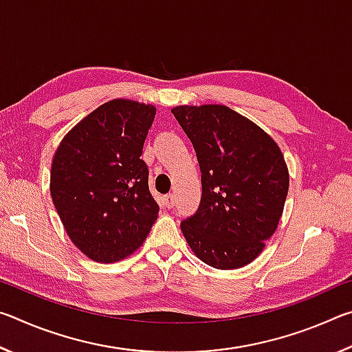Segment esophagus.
<instances>
[{"label":"esophagus","instance_id":"1","mask_svg":"<svg viewBox=\"0 0 352 352\" xmlns=\"http://www.w3.org/2000/svg\"><path fill=\"white\" fill-rule=\"evenodd\" d=\"M164 205H166V208H172L175 205V195L174 194H168L164 197Z\"/></svg>","mask_w":352,"mask_h":352}]
</instances>
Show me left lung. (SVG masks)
I'll return each instance as SVG.
<instances>
[{
  "label": "left lung",
  "mask_w": 352,
  "mask_h": 352,
  "mask_svg": "<svg viewBox=\"0 0 352 352\" xmlns=\"http://www.w3.org/2000/svg\"><path fill=\"white\" fill-rule=\"evenodd\" d=\"M172 113L197 153L199 211L182 222L194 254L220 270L253 262L283 216L289 169L276 141L226 105H178Z\"/></svg>",
  "instance_id": "obj_1"
}]
</instances>
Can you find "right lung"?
<instances>
[{
  "instance_id": "right-lung-1",
  "label": "right lung",
  "mask_w": 352,
  "mask_h": 352,
  "mask_svg": "<svg viewBox=\"0 0 352 352\" xmlns=\"http://www.w3.org/2000/svg\"><path fill=\"white\" fill-rule=\"evenodd\" d=\"M157 109L130 99L98 107L65 135L50 190L71 242L111 264L138 250L158 217L142 146Z\"/></svg>"
}]
</instances>
